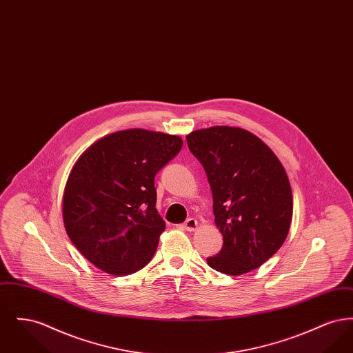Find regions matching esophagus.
Wrapping results in <instances>:
<instances>
[{"label": "esophagus", "mask_w": 353, "mask_h": 353, "mask_svg": "<svg viewBox=\"0 0 353 353\" xmlns=\"http://www.w3.org/2000/svg\"><path fill=\"white\" fill-rule=\"evenodd\" d=\"M197 226H199L197 219H189L185 221L184 228L188 230V232H193V230H196V229H197Z\"/></svg>", "instance_id": "1"}]
</instances>
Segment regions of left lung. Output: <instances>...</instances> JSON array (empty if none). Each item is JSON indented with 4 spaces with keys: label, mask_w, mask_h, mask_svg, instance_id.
I'll return each mask as SVG.
<instances>
[{
    "label": "left lung",
    "mask_w": 353,
    "mask_h": 353,
    "mask_svg": "<svg viewBox=\"0 0 353 353\" xmlns=\"http://www.w3.org/2000/svg\"><path fill=\"white\" fill-rule=\"evenodd\" d=\"M189 151L206 172L214 222L223 235L212 269L241 275L258 269L281 249L292 219V193L283 165L255 134L212 127L186 136Z\"/></svg>",
    "instance_id": "1"
}]
</instances>
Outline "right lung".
<instances>
[{"instance_id":"1","label":"right lung","mask_w":353,"mask_h":353,"mask_svg":"<svg viewBox=\"0 0 353 353\" xmlns=\"http://www.w3.org/2000/svg\"><path fill=\"white\" fill-rule=\"evenodd\" d=\"M181 147L179 136L137 128L108 134L79 157L63 193V222L85 259L112 275L151 261L165 229L154 176Z\"/></svg>"}]
</instances>
